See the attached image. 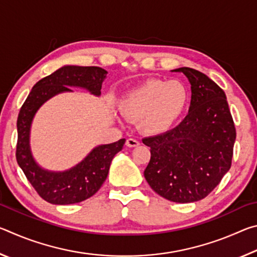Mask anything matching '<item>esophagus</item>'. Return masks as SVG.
<instances>
[{
    "label": "esophagus",
    "instance_id": "1",
    "mask_svg": "<svg viewBox=\"0 0 257 257\" xmlns=\"http://www.w3.org/2000/svg\"><path fill=\"white\" fill-rule=\"evenodd\" d=\"M125 145L128 147H137L139 146V142L134 138H128L127 141H125Z\"/></svg>",
    "mask_w": 257,
    "mask_h": 257
}]
</instances>
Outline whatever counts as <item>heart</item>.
Segmentation results:
<instances>
[{
  "label": "heart",
  "instance_id": "b5f03b06",
  "mask_svg": "<svg viewBox=\"0 0 257 257\" xmlns=\"http://www.w3.org/2000/svg\"><path fill=\"white\" fill-rule=\"evenodd\" d=\"M189 101V89L181 80L152 78L124 95L121 110L128 120L139 121L145 134L158 136L180 120Z\"/></svg>",
  "mask_w": 257,
  "mask_h": 257
}]
</instances>
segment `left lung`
Returning a JSON list of instances; mask_svg holds the SVG:
<instances>
[{"label": "left lung", "instance_id": "obj_1", "mask_svg": "<svg viewBox=\"0 0 257 257\" xmlns=\"http://www.w3.org/2000/svg\"><path fill=\"white\" fill-rule=\"evenodd\" d=\"M173 71L190 82L189 111L176 128L143 139L151 147L144 176L160 196L193 203L205 198L229 171L236 128L225 94L214 81L191 68Z\"/></svg>", "mask_w": 257, "mask_h": 257}]
</instances>
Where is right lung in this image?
<instances>
[{
  "mask_svg": "<svg viewBox=\"0 0 257 257\" xmlns=\"http://www.w3.org/2000/svg\"><path fill=\"white\" fill-rule=\"evenodd\" d=\"M106 71L99 67L66 66L35 84L32 92L20 108L17 129L16 158L21 170L37 194L51 204L68 205L92 197L105 181L114 155L122 150L125 139L99 145L84 161L63 172H52L42 169L32 155L29 132L35 113L43 103L54 95L71 92L69 87H82L94 95H101L102 82Z\"/></svg>",
  "mask_w": 257,
  "mask_h": 257,
  "instance_id": "right-lung-1",
  "label": "right lung"
}]
</instances>
